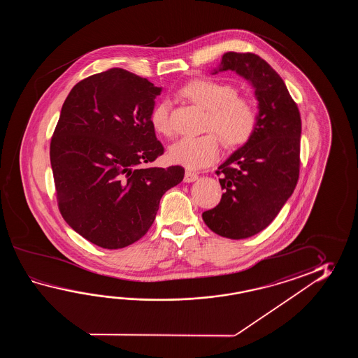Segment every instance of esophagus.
<instances>
[{"instance_id": "esophagus-1", "label": "esophagus", "mask_w": 358, "mask_h": 358, "mask_svg": "<svg viewBox=\"0 0 358 358\" xmlns=\"http://www.w3.org/2000/svg\"><path fill=\"white\" fill-rule=\"evenodd\" d=\"M198 179V176L196 173H192V171H185V174H184V182H196Z\"/></svg>"}]
</instances>
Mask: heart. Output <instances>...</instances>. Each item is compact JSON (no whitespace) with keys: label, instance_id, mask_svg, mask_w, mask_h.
I'll return each instance as SVG.
<instances>
[{"label":"heart","instance_id":"1","mask_svg":"<svg viewBox=\"0 0 358 358\" xmlns=\"http://www.w3.org/2000/svg\"><path fill=\"white\" fill-rule=\"evenodd\" d=\"M182 94L207 111L205 129L213 130L199 137H185L169 148L173 162L189 170L211 165L220 155V139L225 147L245 145L259 125V111L251 99L238 96L236 87L208 78L196 79L184 85ZM170 105L161 101L153 107L150 122L156 133L171 134L169 120Z\"/></svg>","mask_w":358,"mask_h":358}]
</instances>
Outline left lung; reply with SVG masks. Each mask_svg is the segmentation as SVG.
<instances>
[{
  "instance_id": "left-lung-1",
  "label": "left lung",
  "mask_w": 358,
  "mask_h": 358,
  "mask_svg": "<svg viewBox=\"0 0 358 358\" xmlns=\"http://www.w3.org/2000/svg\"><path fill=\"white\" fill-rule=\"evenodd\" d=\"M227 70L253 87L259 125L253 137L217 169L224 193L220 203L202 213V219L219 236L244 239L268 227L296 188L302 124L287 85L264 59L251 52H227L213 74Z\"/></svg>"
}]
</instances>
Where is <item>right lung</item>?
<instances>
[{
    "label": "right lung",
    "instance_id": "right-lung-1",
    "mask_svg": "<svg viewBox=\"0 0 358 358\" xmlns=\"http://www.w3.org/2000/svg\"><path fill=\"white\" fill-rule=\"evenodd\" d=\"M162 88L124 69L88 76L61 108L50 147L59 210L70 228L107 250L148 231L182 166L143 168L164 153L150 122Z\"/></svg>",
    "mask_w": 358,
    "mask_h": 358
}]
</instances>
